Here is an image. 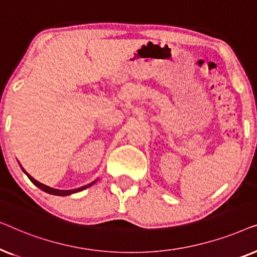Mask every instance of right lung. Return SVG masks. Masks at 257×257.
<instances>
[{
    "instance_id": "right-lung-1",
    "label": "right lung",
    "mask_w": 257,
    "mask_h": 257,
    "mask_svg": "<svg viewBox=\"0 0 257 257\" xmlns=\"http://www.w3.org/2000/svg\"><path fill=\"white\" fill-rule=\"evenodd\" d=\"M21 166V165H20ZM21 168H22V171L24 172V173L27 174V177L30 179V181L33 182L34 185H36L38 188L40 189H42V191H44L45 193H49V194H52V195H59V196H66V195H71V194H73V193H77V192H80V191H83V189H86V188H89L90 186H92L94 182H96L97 180H94V181H92L91 182V184H89V185H85V186H83V187H79V188H76V189H70V191H63V189H56V188H52V187H49V186H47V185H43V184H41V182H38L37 180H35V179L31 177V175L29 174V173H27L26 172V170H24V168L21 166Z\"/></svg>"
}]
</instances>
